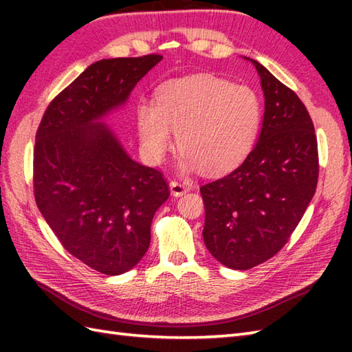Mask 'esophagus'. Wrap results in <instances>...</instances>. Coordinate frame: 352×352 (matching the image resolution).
<instances>
[{
	"label": "esophagus",
	"instance_id": "34e87169",
	"mask_svg": "<svg viewBox=\"0 0 352 352\" xmlns=\"http://www.w3.org/2000/svg\"><path fill=\"white\" fill-rule=\"evenodd\" d=\"M169 188H170L172 195H174V197H182V195H184L186 192H189L190 186L186 183V182H170Z\"/></svg>",
	"mask_w": 352,
	"mask_h": 352
}]
</instances>
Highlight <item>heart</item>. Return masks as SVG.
Here are the masks:
<instances>
[{
    "mask_svg": "<svg viewBox=\"0 0 352 352\" xmlns=\"http://www.w3.org/2000/svg\"><path fill=\"white\" fill-rule=\"evenodd\" d=\"M261 104L248 86L213 76L170 80L159 87L155 104L140 101L136 124L146 157L162 163L174 146L184 166L222 174L241 164L256 145Z\"/></svg>",
    "mask_w": 352,
    "mask_h": 352,
    "instance_id": "heart-1",
    "label": "heart"
}]
</instances>
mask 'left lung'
Wrapping results in <instances>:
<instances>
[{"mask_svg":"<svg viewBox=\"0 0 352 352\" xmlns=\"http://www.w3.org/2000/svg\"><path fill=\"white\" fill-rule=\"evenodd\" d=\"M250 60L265 94L256 146L228 175L201 186L204 243L222 265L246 271L274 257L315 195L319 157L311 118L298 95Z\"/></svg>","mask_w":352,"mask_h":352,"instance_id":"8db88e82","label":"left lung"}]
</instances>
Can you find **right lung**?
I'll list each match as a JSON object with an SVG mask.
<instances>
[{"mask_svg":"<svg viewBox=\"0 0 352 352\" xmlns=\"http://www.w3.org/2000/svg\"><path fill=\"white\" fill-rule=\"evenodd\" d=\"M162 58L92 63L50 102L36 133V204L63 248L106 275L145 256L154 213L170 192L162 172L134 162L101 119Z\"/></svg>","mask_w":352,"mask_h":352,"instance_id":"1","label":"right lung"}]
</instances>
